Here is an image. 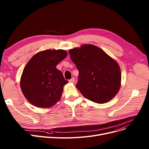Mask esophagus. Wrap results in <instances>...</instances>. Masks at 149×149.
I'll return each mask as SVG.
<instances>
[{
	"mask_svg": "<svg viewBox=\"0 0 149 149\" xmlns=\"http://www.w3.org/2000/svg\"><path fill=\"white\" fill-rule=\"evenodd\" d=\"M69 82L70 83H74L75 82V79H74V78H72L71 79H70L69 80Z\"/></svg>",
	"mask_w": 149,
	"mask_h": 149,
	"instance_id": "esophagus-1",
	"label": "esophagus"
}]
</instances>
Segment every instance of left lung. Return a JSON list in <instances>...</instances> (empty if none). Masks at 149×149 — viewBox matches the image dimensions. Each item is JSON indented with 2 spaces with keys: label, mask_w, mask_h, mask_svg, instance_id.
I'll list each match as a JSON object with an SVG mask.
<instances>
[{
  "label": "left lung",
  "mask_w": 149,
  "mask_h": 149,
  "mask_svg": "<svg viewBox=\"0 0 149 149\" xmlns=\"http://www.w3.org/2000/svg\"><path fill=\"white\" fill-rule=\"evenodd\" d=\"M69 52L79 71L76 87L85 98L103 104L117 94L121 86V72L115 60L90 44L71 49Z\"/></svg>",
  "instance_id": "obj_1"
}]
</instances>
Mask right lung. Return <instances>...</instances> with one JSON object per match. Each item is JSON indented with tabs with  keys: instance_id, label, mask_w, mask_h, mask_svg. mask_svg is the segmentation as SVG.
<instances>
[{
	"instance_id": "add662e5",
	"label": "right lung",
	"mask_w": 149,
	"mask_h": 149,
	"mask_svg": "<svg viewBox=\"0 0 149 149\" xmlns=\"http://www.w3.org/2000/svg\"><path fill=\"white\" fill-rule=\"evenodd\" d=\"M67 54L63 49H47L37 52L28 62L20 83L22 93L31 104L48 108L60 100L68 81L56 66Z\"/></svg>"
}]
</instances>
